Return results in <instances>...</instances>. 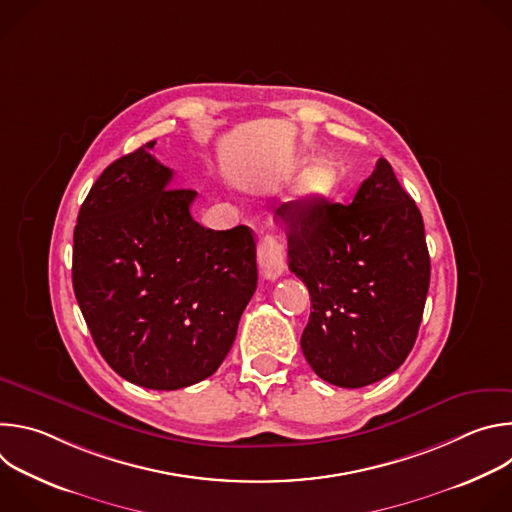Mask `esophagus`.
Listing matches in <instances>:
<instances>
[{
    "label": "esophagus",
    "mask_w": 512,
    "mask_h": 512,
    "mask_svg": "<svg viewBox=\"0 0 512 512\" xmlns=\"http://www.w3.org/2000/svg\"><path fill=\"white\" fill-rule=\"evenodd\" d=\"M259 267H261V275L265 279H277L283 269H285V253H283V245L277 241L275 235H263L259 239Z\"/></svg>",
    "instance_id": "obj_1"
}]
</instances>
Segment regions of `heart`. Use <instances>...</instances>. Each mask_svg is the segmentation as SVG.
<instances>
[{"instance_id":"b5f03b06","label":"heart","mask_w":512,"mask_h":512,"mask_svg":"<svg viewBox=\"0 0 512 512\" xmlns=\"http://www.w3.org/2000/svg\"><path fill=\"white\" fill-rule=\"evenodd\" d=\"M324 184H326V178H324V174H322L320 170H316V172H312V174H308V176H306V180H304L302 188H304V192L312 194V192H318V190H322V188H324Z\"/></svg>"}]
</instances>
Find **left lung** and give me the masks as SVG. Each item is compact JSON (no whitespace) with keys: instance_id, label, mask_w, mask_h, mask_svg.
<instances>
[{"instance_id":"left-lung-1","label":"left lung","mask_w":512,"mask_h":512,"mask_svg":"<svg viewBox=\"0 0 512 512\" xmlns=\"http://www.w3.org/2000/svg\"><path fill=\"white\" fill-rule=\"evenodd\" d=\"M287 263L310 291L302 350L314 373L344 389L395 373L411 352L429 289L423 218L381 158L350 204H281Z\"/></svg>"}]
</instances>
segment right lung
I'll return each instance as SVG.
<instances>
[{"instance_id": "add662e5", "label": "right lung", "mask_w": 512, "mask_h": 512, "mask_svg": "<svg viewBox=\"0 0 512 512\" xmlns=\"http://www.w3.org/2000/svg\"><path fill=\"white\" fill-rule=\"evenodd\" d=\"M115 160L75 227L72 287L109 367L133 385L176 391L210 377L229 354L257 287L253 231L200 227L194 190L150 150Z\"/></svg>"}]
</instances>
